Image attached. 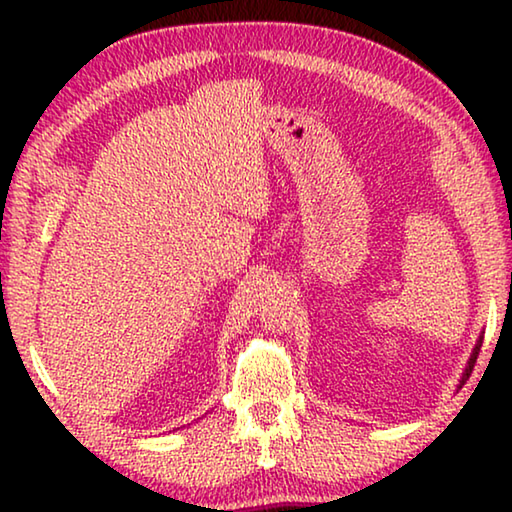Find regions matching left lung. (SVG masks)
Segmentation results:
<instances>
[{
  "label": "left lung",
  "mask_w": 512,
  "mask_h": 512,
  "mask_svg": "<svg viewBox=\"0 0 512 512\" xmlns=\"http://www.w3.org/2000/svg\"><path fill=\"white\" fill-rule=\"evenodd\" d=\"M481 343H483V336H479V341H476V345H474V352H472L470 361H467V368H465V372H463V379H461V384H463V381H465V377H470V372H472V368H474V361H476V357H479Z\"/></svg>",
  "instance_id": "obj_1"
}]
</instances>
